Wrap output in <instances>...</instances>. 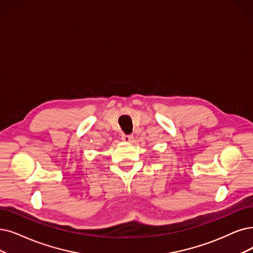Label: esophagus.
I'll return each mask as SVG.
<instances>
[{"mask_svg": "<svg viewBox=\"0 0 253 253\" xmlns=\"http://www.w3.org/2000/svg\"><path fill=\"white\" fill-rule=\"evenodd\" d=\"M133 135H126V134H123V136H121V139H123L124 141H126V142H130V141L133 140Z\"/></svg>", "mask_w": 253, "mask_h": 253, "instance_id": "esophagus-1", "label": "esophagus"}]
</instances>
